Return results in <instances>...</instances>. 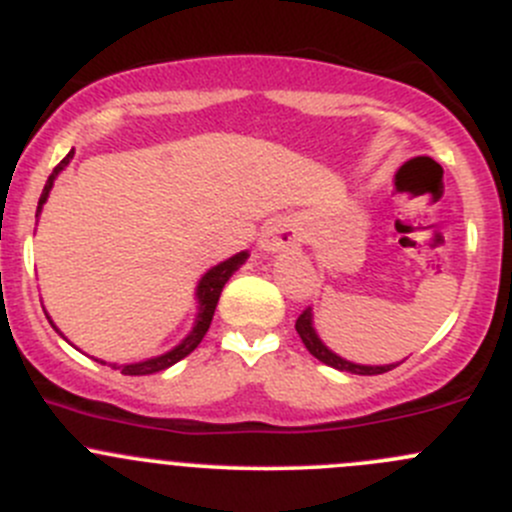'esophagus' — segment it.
<instances>
[{"mask_svg": "<svg viewBox=\"0 0 512 512\" xmlns=\"http://www.w3.org/2000/svg\"><path fill=\"white\" fill-rule=\"evenodd\" d=\"M302 242V227L294 220H275L265 227L260 237V250L267 255H275V252H287Z\"/></svg>", "mask_w": 512, "mask_h": 512, "instance_id": "obj_1", "label": "esophagus"}]
</instances>
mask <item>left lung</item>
Returning a JSON list of instances; mask_svg holds the SVG:
<instances>
[{
    "mask_svg": "<svg viewBox=\"0 0 512 512\" xmlns=\"http://www.w3.org/2000/svg\"><path fill=\"white\" fill-rule=\"evenodd\" d=\"M294 329H297L299 339H302V344L307 347V352L314 356V359H319L322 364L332 366V369H339V371H349V374H359V376H374V374H384V371H391L394 366L399 364H381V366H369V364H354V361L344 359V356L334 354L332 349L327 347V344L319 339L317 329H314V314H312V307L304 309L302 314H299L297 324H294Z\"/></svg>",
    "mask_w": 512,
    "mask_h": 512,
    "instance_id": "1",
    "label": "left lung"
}]
</instances>
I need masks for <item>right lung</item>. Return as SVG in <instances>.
I'll return each mask as SVG.
<instances>
[{"label":"right lung","instance_id":"right-lung-1","mask_svg":"<svg viewBox=\"0 0 512 512\" xmlns=\"http://www.w3.org/2000/svg\"><path fill=\"white\" fill-rule=\"evenodd\" d=\"M71 158H74V151H69V156L61 160V163L54 168V173L49 175V180H46L44 190H41V198H39V208H36V215L41 213V208H44V203H46V198H49L51 188H54V180L59 178V173L66 168V165H69ZM247 257H250V252H247V250L237 252V255L227 257V260L220 262V265L210 267V270L205 272L203 277H200L198 287H195V299H198V314H195L193 329H190V332L185 334V339H180V344H175V347L168 349V352H165V354L151 356V359L133 361V364H121V366H118V364H108V366H113V369H121V374H126V376H146V374H156V371H165V369H168V366L178 364L180 359H185V356H188L195 347H198L200 342H203L205 332H208L210 322H213L215 307H218V299H220V292H223L225 282L230 280V277L235 275V272L240 270L242 265H245ZM49 322H51V317H49ZM51 327H54L56 332H59V327H56L54 322H51ZM61 337H64V334H61ZM101 364H106V361H101Z\"/></svg>","mask_w":512,"mask_h":512}]
</instances>
